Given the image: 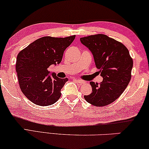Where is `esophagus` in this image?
Instances as JSON below:
<instances>
[{
  "instance_id": "34e87169",
  "label": "esophagus",
  "mask_w": 149,
  "mask_h": 149,
  "mask_svg": "<svg viewBox=\"0 0 149 149\" xmlns=\"http://www.w3.org/2000/svg\"><path fill=\"white\" fill-rule=\"evenodd\" d=\"M75 80H76L77 81V83H79V84H84V82H85L84 81L81 80V79H75Z\"/></svg>"
}]
</instances>
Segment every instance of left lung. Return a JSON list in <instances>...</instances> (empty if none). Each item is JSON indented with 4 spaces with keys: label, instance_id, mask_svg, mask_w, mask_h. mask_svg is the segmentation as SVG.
Here are the masks:
<instances>
[{
    "label": "left lung",
    "instance_id": "1",
    "mask_svg": "<svg viewBox=\"0 0 149 149\" xmlns=\"http://www.w3.org/2000/svg\"><path fill=\"white\" fill-rule=\"evenodd\" d=\"M90 50L101 73L100 84L91 81L92 92L84 98L95 106H105L120 96L131 79L133 61L128 49L120 42L104 34L80 38Z\"/></svg>",
    "mask_w": 149,
    "mask_h": 149
}]
</instances>
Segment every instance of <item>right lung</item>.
<instances>
[{"label":"right lung","instance_id":"add662e5","mask_svg":"<svg viewBox=\"0 0 149 149\" xmlns=\"http://www.w3.org/2000/svg\"><path fill=\"white\" fill-rule=\"evenodd\" d=\"M75 37H43L19 53L16 62L18 81L22 92L33 103L46 106L59 99L61 88L68 79L59 78L55 73L50 76L48 68L60 63L64 51Z\"/></svg>","mask_w":149,"mask_h":149}]
</instances>
